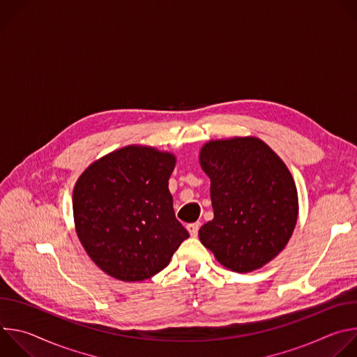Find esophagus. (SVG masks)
Wrapping results in <instances>:
<instances>
[{"label":"esophagus","instance_id":"obj_1","mask_svg":"<svg viewBox=\"0 0 357 357\" xmlns=\"http://www.w3.org/2000/svg\"><path fill=\"white\" fill-rule=\"evenodd\" d=\"M199 227H200V223H190V225H188L186 226V229H188V231H189V234L192 236V237H196L197 236V231H199Z\"/></svg>","mask_w":357,"mask_h":357}]
</instances>
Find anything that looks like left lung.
Instances as JSON below:
<instances>
[{"label":"left lung","instance_id":"8db88e82","mask_svg":"<svg viewBox=\"0 0 357 357\" xmlns=\"http://www.w3.org/2000/svg\"><path fill=\"white\" fill-rule=\"evenodd\" d=\"M199 162L211 178L215 218L199 229L202 244L236 273L259 270L284 250L298 219L294 178L256 137L209 141Z\"/></svg>","mask_w":357,"mask_h":357}]
</instances>
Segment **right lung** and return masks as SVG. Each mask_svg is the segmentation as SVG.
Listing matches in <instances>:
<instances>
[{"label": "right lung", "mask_w": 357, "mask_h": 357, "mask_svg": "<svg viewBox=\"0 0 357 357\" xmlns=\"http://www.w3.org/2000/svg\"><path fill=\"white\" fill-rule=\"evenodd\" d=\"M175 155L128 145L93 162L73 189L76 233L89 257L127 282L162 271L189 237L168 189Z\"/></svg>", "instance_id": "right-lung-1"}]
</instances>
